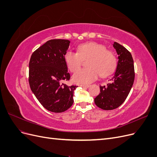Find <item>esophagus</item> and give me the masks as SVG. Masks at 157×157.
<instances>
[{
	"label": "esophagus",
	"mask_w": 157,
	"mask_h": 157,
	"mask_svg": "<svg viewBox=\"0 0 157 157\" xmlns=\"http://www.w3.org/2000/svg\"><path fill=\"white\" fill-rule=\"evenodd\" d=\"M80 86L82 88H88L90 86V85L89 84H80Z\"/></svg>",
	"instance_id": "obj_1"
}]
</instances>
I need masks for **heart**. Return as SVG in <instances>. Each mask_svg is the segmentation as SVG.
<instances>
[{
	"label": "heart",
	"mask_w": 157,
	"mask_h": 157,
	"mask_svg": "<svg viewBox=\"0 0 157 157\" xmlns=\"http://www.w3.org/2000/svg\"><path fill=\"white\" fill-rule=\"evenodd\" d=\"M89 58V67L77 71L73 75V80L77 83H90L96 80L98 75L107 77L115 70L117 60L115 54L106 47L97 42H90L80 44L78 52L69 50L64 54V60L71 72L79 68L82 59Z\"/></svg>",
	"instance_id": "heart-1"
}]
</instances>
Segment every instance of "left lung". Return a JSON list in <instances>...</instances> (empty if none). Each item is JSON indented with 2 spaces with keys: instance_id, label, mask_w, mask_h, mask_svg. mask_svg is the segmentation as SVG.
Returning <instances> with one entry per match:
<instances>
[{
  "instance_id": "left-lung-1",
  "label": "left lung",
  "mask_w": 157,
  "mask_h": 157,
  "mask_svg": "<svg viewBox=\"0 0 157 157\" xmlns=\"http://www.w3.org/2000/svg\"><path fill=\"white\" fill-rule=\"evenodd\" d=\"M118 63L113 77L105 86H99L100 93L94 98L96 105L103 110H113L121 105L129 94L135 78L134 60L124 46L115 42Z\"/></svg>"
}]
</instances>
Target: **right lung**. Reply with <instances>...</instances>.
I'll list each match as a JSON object with an SVG mask.
<instances>
[{"label":"right lung","mask_w":157,"mask_h":157,"mask_svg":"<svg viewBox=\"0 0 157 157\" xmlns=\"http://www.w3.org/2000/svg\"><path fill=\"white\" fill-rule=\"evenodd\" d=\"M70 41H47L31 55L29 64V83L36 99L48 111L62 113L73 103V92L77 86L62 83L71 78L64 54Z\"/></svg>","instance_id":"obj_1"}]
</instances>
